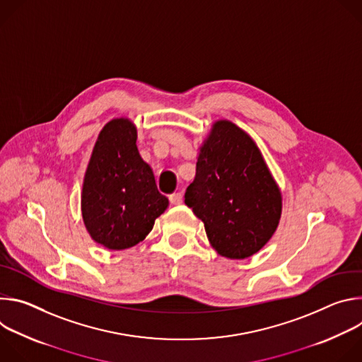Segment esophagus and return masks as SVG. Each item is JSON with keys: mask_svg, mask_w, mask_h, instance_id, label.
Listing matches in <instances>:
<instances>
[{"mask_svg": "<svg viewBox=\"0 0 362 362\" xmlns=\"http://www.w3.org/2000/svg\"><path fill=\"white\" fill-rule=\"evenodd\" d=\"M182 199H183V196H182L180 192H176V193L169 194V202H170L172 204H180V203H182Z\"/></svg>", "mask_w": 362, "mask_h": 362, "instance_id": "34e87169", "label": "esophagus"}]
</instances>
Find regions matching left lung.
Wrapping results in <instances>:
<instances>
[{
  "label": "left lung",
  "instance_id": "8db88e82",
  "mask_svg": "<svg viewBox=\"0 0 362 362\" xmlns=\"http://www.w3.org/2000/svg\"><path fill=\"white\" fill-rule=\"evenodd\" d=\"M185 203L203 221L212 246L230 259H245L274 235L281 192L253 140L221 120L200 148Z\"/></svg>",
  "mask_w": 362,
  "mask_h": 362
}]
</instances>
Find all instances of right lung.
I'll use <instances>...</instances> for the list:
<instances>
[{"label":"right lung","mask_w":362,"mask_h":362,"mask_svg":"<svg viewBox=\"0 0 362 362\" xmlns=\"http://www.w3.org/2000/svg\"><path fill=\"white\" fill-rule=\"evenodd\" d=\"M132 122H109L98 134L84 176V225L97 243L112 250L141 242L169 204L140 158Z\"/></svg>","instance_id":"right-lung-1"}]
</instances>
